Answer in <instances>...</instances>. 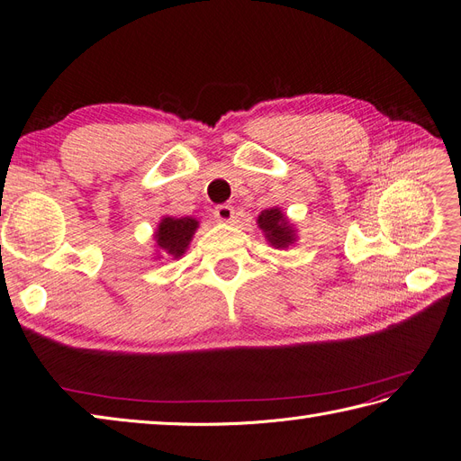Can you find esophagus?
<instances>
[{"mask_svg":"<svg viewBox=\"0 0 461 461\" xmlns=\"http://www.w3.org/2000/svg\"><path fill=\"white\" fill-rule=\"evenodd\" d=\"M213 215H215V219L221 221V222H230L232 217H234V207H232V205H227V203L217 205Z\"/></svg>","mask_w":461,"mask_h":461,"instance_id":"1","label":"esophagus"}]
</instances>
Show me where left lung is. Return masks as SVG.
Masks as SVG:
<instances>
[{
    "instance_id": "8db88e82",
    "label": "left lung",
    "mask_w": 461,
    "mask_h": 461,
    "mask_svg": "<svg viewBox=\"0 0 461 461\" xmlns=\"http://www.w3.org/2000/svg\"><path fill=\"white\" fill-rule=\"evenodd\" d=\"M258 227L263 230L265 239L275 248H288L296 242V230L292 229L286 215L278 207L263 209L258 217Z\"/></svg>"
}]
</instances>
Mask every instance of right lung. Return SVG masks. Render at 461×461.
<instances>
[{
	"label": "right lung",
	"instance_id": "obj_1",
	"mask_svg": "<svg viewBox=\"0 0 461 461\" xmlns=\"http://www.w3.org/2000/svg\"><path fill=\"white\" fill-rule=\"evenodd\" d=\"M196 229L198 221L192 217H163L156 230V244L165 254H169L176 259L186 252Z\"/></svg>",
	"mask_w": 461,
	"mask_h": 461
}]
</instances>
